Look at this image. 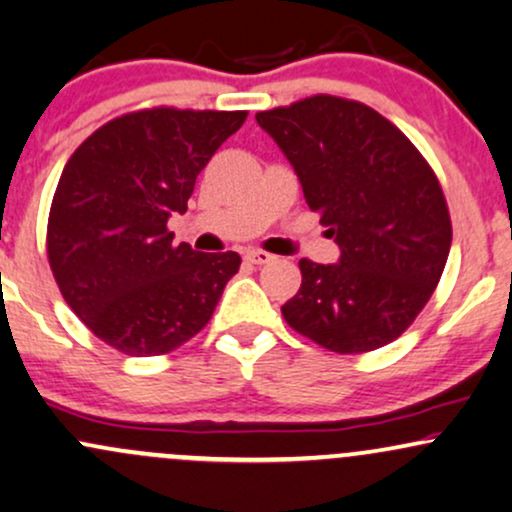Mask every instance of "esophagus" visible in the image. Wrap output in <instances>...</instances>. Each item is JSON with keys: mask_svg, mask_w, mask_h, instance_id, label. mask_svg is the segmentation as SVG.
Wrapping results in <instances>:
<instances>
[{"mask_svg": "<svg viewBox=\"0 0 512 512\" xmlns=\"http://www.w3.org/2000/svg\"><path fill=\"white\" fill-rule=\"evenodd\" d=\"M245 260H248L250 264H267V262H272L274 257L264 250H248L245 252Z\"/></svg>", "mask_w": 512, "mask_h": 512, "instance_id": "obj_1", "label": "esophagus"}]
</instances>
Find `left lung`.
Instances as JSON below:
<instances>
[{
	"mask_svg": "<svg viewBox=\"0 0 512 512\" xmlns=\"http://www.w3.org/2000/svg\"><path fill=\"white\" fill-rule=\"evenodd\" d=\"M339 245L337 264L301 260L281 315L337 354L395 342L436 291L452 243L440 182L399 129L368 105L313 96L255 115Z\"/></svg>",
	"mask_w": 512,
	"mask_h": 512,
	"instance_id": "obj_1",
	"label": "left lung"
}]
</instances>
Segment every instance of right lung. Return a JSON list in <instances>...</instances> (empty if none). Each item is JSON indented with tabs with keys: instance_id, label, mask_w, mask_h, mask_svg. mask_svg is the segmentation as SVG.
<instances>
[{
	"instance_id": "obj_1",
	"label": "right lung",
	"mask_w": 512,
	"mask_h": 512,
	"mask_svg": "<svg viewBox=\"0 0 512 512\" xmlns=\"http://www.w3.org/2000/svg\"><path fill=\"white\" fill-rule=\"evenodd\" d=\"M245 110L151 108L105 122L62 170L48 260L81 322L127 356L178 349L214 315L238 252L173 245L197 175L238 132Z\"/></svg>"
}]
</instances>
